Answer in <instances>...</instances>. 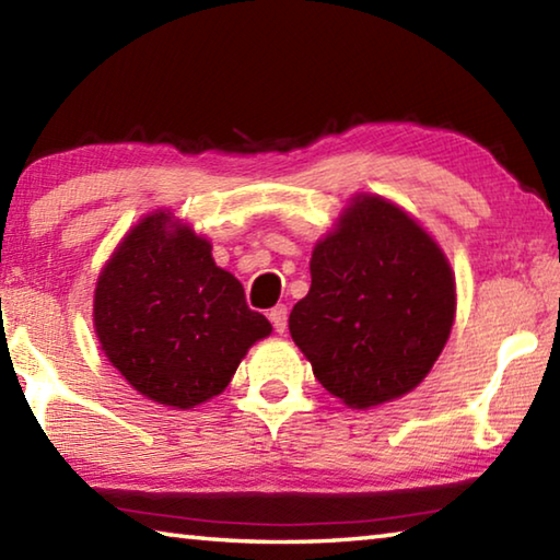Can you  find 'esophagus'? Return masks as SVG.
Masks as SVG:
<instances>
[{"mask_svg":"<svg viewBox=\"0 0 560 560\" xmlns=\"http://www.w3.org/2000/svg\"><path fill=\"white\" fill-rule=\"evenodd\" d=\"M269 320L273 324V328H277V334H287V328H289V308L283 306V303H279V306H273L269 311Z\"/></svg>","mask_w":560,"mask_h":560,"instance_id":"1","label":"esophagus"}]
</instances>
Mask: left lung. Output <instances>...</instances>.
I'll use <instances>...</instances> for the list:
<instances>
[{
    "instance_id": "obj_1",
    "label": "left lung",
    "mask_w": 560,
    "mask_h": 560,
    "mask_svg": "<svg viewBox=\"0 0 560 560\" xmlns=\"http://www.w3.org/2000/svg\"><path fill=\"white\" fill-rule=\"evenodd\" d=\"M457 314V283L434 236L381 195L350 197L311 254V289L289 316L316 381L355 410L420 385Z\"/></svg>"
}]
</instances>
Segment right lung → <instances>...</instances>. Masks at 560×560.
<instances>
[{"label":"right lung","mask_w":560,"mask_h":560,"mask_svg":"<svg viewBox=\"0 0 560 560\" xmlns=\"http://www.w3.org/2000/svg\"><path fill=\"white\" fill-rule=\"evenodd\" d=\"M110 365L148 400L189 410L230 385L271 324L212 259V242L170 210L145 214L113 249L93 291Z\"/></svg>","instance_id":"obj_1"}]
</instances>
